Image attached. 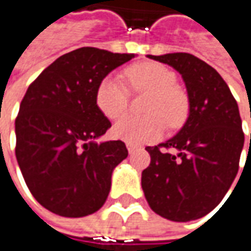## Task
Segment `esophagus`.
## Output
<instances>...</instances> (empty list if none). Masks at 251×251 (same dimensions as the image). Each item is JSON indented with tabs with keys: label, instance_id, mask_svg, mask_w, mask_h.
<instances>
[{
	"label": "esophagus",
	"instance_id": "obj_1",
	"mask_svg": "<svg viewBox=\"0 0 251 251\" xmlns=\"http://www.w3.org/2000/svg\"><path fill=\"white\" fill-rule=\"evenodd\" d=\"M137 148H138V147H137L135 144H130V143H127V150H128V152H130V154H132Z\"/></svg>",
	"mask_w": 251,
	"mask_h": 251
}]
</instances>
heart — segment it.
I'll return each instance as SVG.
<instances>
[{"label": "heart", "instance_id": "heart-1", "mask_svg": "<svg viewBox=\"0 0 251 251\" xmlns=\"http://www.w3.org/2000/svg\"><path fill=\"white\" fill-rule=\"evenodd\" d=\"M126 77L134 90L151 92L145 117L126 116L120 119L113 134L130 144H144L159 138L168 126L178 127L188 114L186 96L176 84V75L155 62H143L126 70ZM96 103L107 119L121 117L128 104V89L117 76L104 77L96 92Z\"/></svg>", "mask_w": 251, "mask_h": 251}]
</instances>
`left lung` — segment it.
I'll return each mask as SVG.
<instances>
[{
  "label": "left lung",
  "instance_id": "1",
  "mask_svg": "<svg viewBox=\"0 0 251 251\" xmlns=\"http://www.w3.org/2000/svg\"><path fill=\"white\" fill-rule=\"evenodd\" d=\"M148 57L181 75L189 113L176 135L145 148L151 155V164L141 175L145 199L165 219H199L219 205L237 175L245 145L239 107L219 73L194 55ZM161 146L175 148L177 154L165 153Z\"/></svg>",
  "mask_w": 251,
  "mask_h": 251
}]
</instances>
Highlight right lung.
Here are the masks:
<instances>
[{
    "label": "right lung",
    "mask_w": 251,
    "mask_h": 251,
    "mask_svg": "<svg viewBox=\"0 0 251 251\" xmlns=\"http://www.w3.org/2000/svg\"><path fill=\"white\" fill-rule=\"evenodd\" d=\"M132 57L79 48L57 57L24 96L15 155L33 198L52 213L82 218L104 205L111 174L128 151L120 140L96 143L111 127L96 92L111 70Z\"/></svg>",
    "instance_id": "1"
}]
</instances>
